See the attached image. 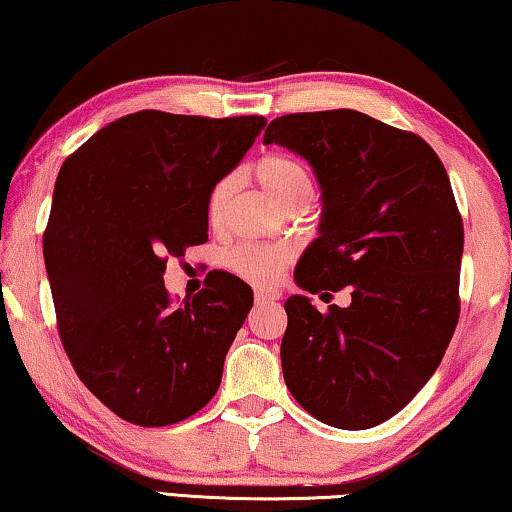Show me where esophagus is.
<instances>
[{
  "instance_id": "esophagus-1",
  "label": "esophagus",
  "mask_w": 512,
  "mask_h": 512,
  "mask_svg": "<svg viewBox=\"0 0 512 512\" xmlns=\"http://www.w3.org/2000/svg\"><path fill=\"white\" fill-rule=\"evenodd\" d=\"M280 299V294L276 289H266V287H257L255 289V303H276Z\"/></svg>"
}]
</instances>
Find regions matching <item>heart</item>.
<instances>
[{
	"label": "heart",
	"mask_w": 512,
	"mask_h": 512,
	"mask_svg": "<svg viewBox=\"0 0 512 512\" xmlns=\"http://www.w3.org/2000/svg\"><path fill=\"white\" fill-rule=\"evenodd\" d=\"M253 177L276 200L282 209L289 211L296 204H308L312 197V177L301 160L287 154H266L253 165ZM232 195V179H220L211 186L204 204L207 223L220 227L225 218L227 202ZM292 253L282 246H264V243H239L225 253V266L234 276L257 285H269L278 280L282 269L289 264Z\"/></svg>",
	"instance_id": "1"
}]
</instances>
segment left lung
Segmentation results:
<instances>
[{"instance_id": "left-lung-1", "label": "left lung", "mask_w": 512, "mask_h": 512, "mask_svg": "<svg viewBox=\"0 0 512 512\" xmlns=\"http://www.w3.org/2000/svg\"><path fill=\"white\" fill-rule=\"evenodd\" d=\"M271 142L308 160L322 186V225L296 282L322 299L352 294L326 312L308 296L285 301V384L317 421L368 430L421 391L460 319L451 181L423 137L356 110L285 114L266 128Z\"/></svg>"}]
</instances>
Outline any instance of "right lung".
Wrapping results in <instances>:
<instances>
[{
	"label": "right lung",
	"instance_id": "1",
	"mask_svg": "<svg viewBox=\"0 0 512 512\" xmlns=\"http://www.w3.org/2000/svg\"><path fill=\"white\" fill-rule=\"evenodd\" d=\"M266 119L126 114L61 165L43 234L57 331L82 384L142 427L186 421L216 395L253 289L213 271L181 303L167 257L207 241V195Z\"/></svg>",
	"mask_w": 512,
	"mask_h": 512
}]
</instances>
